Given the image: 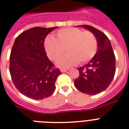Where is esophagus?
<instances>
[{
    "mask_svg": "<svg viewBox=\"0 0 129 129\" xmlns=\"http://www.w3.org/2000/svg\"><path fill=\"white\" fill-rule=\"evenodd\" d=\"M68 70V69H63V68H61V70H60V71H61V72H67Z\"/></svg>",
    "mask_w": 129,
    "mask_h": 129,
    "instance_id": "34e87169",
    "label": "esophagus"
}]
</instances>
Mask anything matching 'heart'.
Wrapping results in <instances>:
<instances>
[{
	"mask_svg": "<svg viewBox=\"0 0 129 129\" xmlns=\"http://www.w3.org/2000/svg\"><path fill=\"white\" fill-rule=\"evenodd\" d=\"M44 46L48 57L52 61L60 58L66 50L69 54L57 63L61 67H69L78 62L89 61L97 52V40L90 31L68 28L59 30L54 38H47Z\"/></svg>",
	"mask_w": 129,
	"mask_h": 129,
	"instance_id": "obj_1",
	"label": "heart"
}]
</instances>
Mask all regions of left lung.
I'll use <instances>...</instances> for the list:
<instances>
[{"instance_id":"left-lung-1","label":"left lung","mask_w":129,"mask_h":129,"mask_svg":"<svg viewBox=\"0 0 129 129\" xmlns=\"http://www.w3.org/2000/svg\"><path fill=\"white\" fill-rule=\"evenodd\" d=\"M97 38V53L85 66L77 68L79 75L74 85L82 93L96 95L106 89L115 74V56L108 37L101 31L89 25H83Z\"/></svg>"}]
</instances>
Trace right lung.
I'll return each mask as SVG.
<instances>
[{
	"label": "right lung",
	"mask_w": 129,
	"mask_h": 129,
	"mask_svg": "<svg viewBox=\"0 0 129 129\" xmlns=\"http://www.w3.org/2000/svg\"><path fill=\"white\" fill-rule=\"evenodd\" d=\"M57 27H34L16 38L10 55L9 71L12 82L21 93L30 99L48 97L55 89L61 72L47 57L44 40Z\"/></svg>",
	"instance_id": "1"
}]
</instances>
